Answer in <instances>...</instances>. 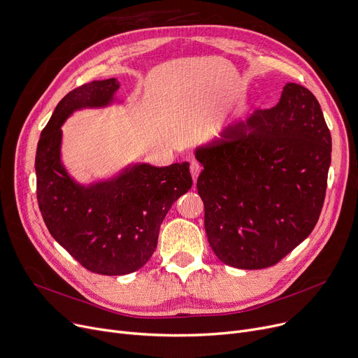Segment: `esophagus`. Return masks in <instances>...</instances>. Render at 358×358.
<instances>
[{
	"instance_id": "1",
	"label": "esophagus",
	"mask_w": 358,
	"mask_h": 358,
	"mask_svg": "<svg viewBox=\"0 0 358 358\" xmlns=\"http://www.w3.org/2000/svg\"><path fill=\"white\" fill-rule=\"evenodd\" d=\"M201 169H203V165L197 159H192V162H190V173H192V177H193L194 181L197 180Z\"/></svg>"
}]
</instances>
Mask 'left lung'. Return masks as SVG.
<instances>
[{
    "mask_svg": "<svg viewBox=\"0 0 358 358\" xmlns=\"http://www.w3.org/2000/svg\"><path fill=\"white\" fill-rule=\"evenodd\" d=\"M247 126L199 148L197 190L216 257L242 270L271 267L313 231L321 215L332 141L313 94L287 83L280 101Z\"/></svg>",
    "mask_w": 358,
    "mask_h": 358,
    "instance_id": "left-lung-1",
    "label": "left lung"
}]
</instances>
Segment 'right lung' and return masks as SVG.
<instances>
[{
	"mask_svg": "<svg viewBox=\"0 0 358 358\" xmlns=\"http://www.w3.org/2000/svg\"><path fill=\"white\" fill-rule=\"evenodd\" d=\"M117 88L119 81L110 78L69 91L42 130L34 162L37 203L50 235L84 268L103 275L146 264L165 215L193 184L187 162L141 164L91 187L71 180L61 164V124L73 110L107 106Z\"/></svg>",
	"mask_w": 358,
	"mask_h": 358,
	"instance_id": "obj_1",
	"label": "right lung"
}]
</instances>
